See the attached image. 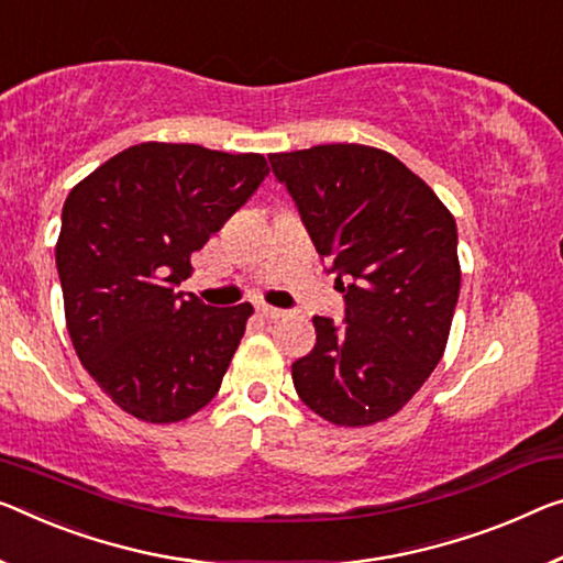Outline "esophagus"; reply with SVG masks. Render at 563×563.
Segmentation results:
<instances>
[{
  "mask_svg": "<svg viewBox=\"0 0 563 563\" xmlns=\"http://www.w3.org/2000/svg\"><path fill=\"white\" fill-rule=\"evenodd\" d=\"M256 311H258V314H262L264 319H282L284 314H287V311H284V309L269 307V305H264V301H262V305H256Z\"/></svg>",
  "mask_w": 563,
  "mask_h": 563,
  "instance_id": "esophagus-1",
  "label": "esophagus"
}]
</instances>
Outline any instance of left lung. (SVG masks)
I'll list each match as a JSON object with an SVG mask.
<instances>
[{
    "label": "left lung",
    "mask_w": 563,
    "mask_h": 563,
    "mask_svg": "<svg viewBox=\"0 0 563 563\" xmlns=\"http://www.w3.org/2000/svg\"><path fill=\"white\" fill-rule=\"evenodd\" d=\"M269 161L347 301L342 324L311 319L314 350L291 365L297 395L334 426L393 418L451 334L461 291L453 213L405 163L372 145H314Z\"/></svg>",
    "instance_id": "left-lung-1"
}]
</instances>
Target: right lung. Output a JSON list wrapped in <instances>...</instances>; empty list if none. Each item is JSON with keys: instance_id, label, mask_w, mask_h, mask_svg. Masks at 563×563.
Wrapping results in <instances>:
<instances>
[{"instance_id": "right-lung-1", "label": "right lung", "mask_w": 563, "mask_h": 563, "mask_svg": "<svg viewBox=\"0 0 563 563\" xmlns=\"http://www.w3.org/2000/svg\"><path fill=\"white\" fill-rule=\"evenodd\" d=\"M269 176L262 153L141 143L67 196L55 262L82 367L120 410L168 426L219 393L254 307L213 309L178 284Z\"/></svg>"}]
</instances>
